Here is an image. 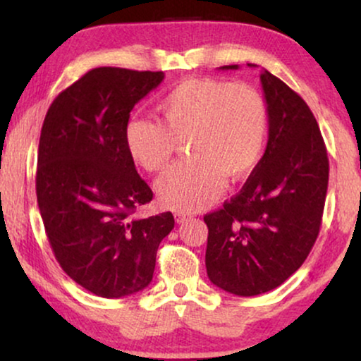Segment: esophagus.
Returning a JSON list of instances; mask_svg holds the SVG:
<instances>
[{"mask_svg":"<svg viewBox=\"0 0 361 361\" xmlns=\"http://www.w3.org/2000/svg\"><path fill=\"white\" fill-rule=\"evenodd\" d=\"M189 219H192V215L189 214H184V212H176V221L177 224H184Z\"/></svg>","mask_w":361,"mask_h":361,"instance_id":"34e87169","label":"esophagus"}]
</instances>
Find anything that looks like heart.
I'll return each instance as SVG.
<instances>
[{"instance_id":"heart-1","label":"heart","mask_w":361,"mask_h":361,"mask_svg":"<svg viewBox=\"0 0 361 361\" xmlns=\"http://www.w3.org/2000/svg\"><path fill=\"white\" fill-rule=\"evenodd\" d=\"M159 121L130 118L126 149L147 172L171 166L176 141L189 136V159L157 180L162 205L179 212L219 199L225 177L240 180L259 164L269 131L264 98L246 83L187 78L157 103Z\"/></svg>"}]
</instances>
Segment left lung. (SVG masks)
<instances>
[{"label": "left lung", "mask_w": 361, "mask_h": 361, "mask_svg": "<svg viewBox=\"0 0 361 361\" xmlns=\"http://www.w3.org/2000/svg\"><path fill=\"white\" fill-rule=\"evenodd\" d=\"M259 78L269 116L264 154L238 194L204 216L209 279L245 298L276 289L302 266L329 185L327 149L307 103L268 71Z\"/></svg>", "instance_id": "left-lung-1"}]
</instances>
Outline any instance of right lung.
Instances as JSON below:
<instances>
[{
    "label": "right lung",
    "mask_w": 361,
    "mask_h": 361,
    "mask_svg": "<svg viewBox=\"0 0 361 361\" xmlns=\"http://www.w3.org/2000/svg\"><path fill=\"white\" fill-rule=\"evenodd\" d=\"M164 72L98 67L61 92L44 118L36 194L54 256L90 293L106 299L149 286L171 212L135 219L152 190L125 145V126Z\"/></svg>",
    "instance_id": "right-lung-1"
}]
</instances>
